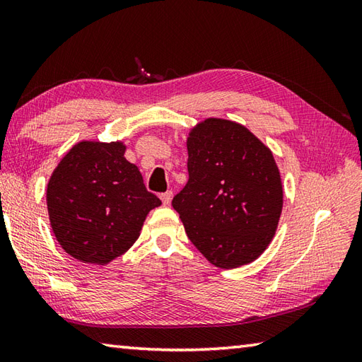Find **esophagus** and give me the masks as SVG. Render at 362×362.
Returning a JSON list of instances; mask_svg holds the SVG:
<instances>
[{"mask_svg":"<svg viewBox=\"0 0 362 362\" xmlns=\"http://www.w3.org/2000/svg\"><path fill=\"white\" fill-rule=\"evenodd\" d=\"M173 196H174L173 191H166V193L160 194V199H161V202H163V205H169L173 201Z\"/></svg>","mask_w":362,"mask_h":362,"instance_id":"obj_1","label":"esophagus"}]
</instances>
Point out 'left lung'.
I'll return each mask as SVG.
<instances>
[{"label":"left lung","mask_w":362,"mask_h":362,"mask_svg":"<svg viewBox=\"0 0 362 362\" xmlns=\"http://www.w3.org/2000/svg\"><path fill=\"white\" fill-rule=\"evenodd\" d=\"M189 179L173 199L197 250L221 269L255 261L272 243L283 210L272 151L240 122L205 118L187 136Z\"/></svg>","instance_id":"1"}]
</instances>
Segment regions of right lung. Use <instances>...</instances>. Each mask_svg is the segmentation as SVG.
I'll return each mask as SVG.
<instances>
[{
	"label": "right lung",
	"instance_id": "right-lung-1",
	"mask_svg": "<svg viewBox=\"0 0 362 362\" xmlns=\"http://www.w3.org/2000/svg\"><path fill=\"white\" fill-rule=\"evenodd\" d=\"M124 141L82 140L54 169L46 188L49 224L62 249L87 264L105 266L140 236L161 201L146 189Z\"/></svg>",
	"mask_w": 362,
	"mask_h": 362
}]
</instances>
